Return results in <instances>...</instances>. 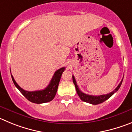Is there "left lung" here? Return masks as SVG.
I'll return each instance as SVG.
<instances>
[{
	"label": "left lung",
	"mask_w": 132,
	"mask_h": 132,
	"mask_svg": "<svg viewBox=\"0 0 132 132\" xmlns=\"http://www.w3.org/2000/svg\"><path fill=\"white\" fill-rule=\"evenodd\" d=\"M123 79H124V77L122 78V81H120V83L119 84V85L116 87V88L115 89L114 91H112V92L109 93V94L106 95H101L98 96H94V95H90L85 94L84 93H83L82 91H80V89L78 87V85H77L76 81V79H75L74 76H72V79H73V82L74 84L75 87H76V89L77 93H78V96L79 97V98H81V100L83 101L84 102H86V103H90V104H100V103H103L104 101H105L106 100H107L108 98H110L112 95H113L116 91L119 89V88L120 87L121 85H122V81H123Z\"/></svg>",
	"instance_id": "left-lung-1"
}]
</instances>
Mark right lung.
Wrapping results in <instances>:
<instances>
[{
    "label": "right lung",
    "instance_id": "1",
    "mask_svg": "<svg viewBox=\"0 0 132 132\" xmlns=\"http://www.w3.org/2000/svg\"><path fill=\"white\" fill-rule=\"evenodd\" d=\"M64 70L65 67H62L56 71L48 86L45 89L43 90H39V91H28L23 89L22 87H20L18 85L16 81L14 80V77L12 76V73L11 76L15 86L18 89L19 91L22 93V94L28 101L32 102V103H37V104H41V103H45L51 101L54 98L56 91H57L60 78H61L62 74L64 71Z\"/></svg>",
    "mask_w": 132,
    "mask_h": 132
}]
</instances>
